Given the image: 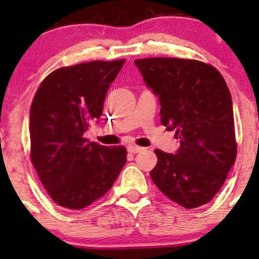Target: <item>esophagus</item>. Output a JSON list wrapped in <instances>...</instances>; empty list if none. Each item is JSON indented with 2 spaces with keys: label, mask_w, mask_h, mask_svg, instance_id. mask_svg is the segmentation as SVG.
Masks as SVG:
<instances>
[{
  "label": "esophagus",
  "mask_w": 259,
  "mask_h": 259,
  "mask_svg": "<svg viewBox=\"0 0 259 259\" xmlns=\"http://www.w3.org/2000/svg\"><path fill=\"white\" fill-rule=\"evenodd\" d=\"M143 150V148H140V146H138V145H129L127 146V151H129V153H132V154H137V153H139V151H142Z\"/></svg>",
  "instance_id": "obj_1"
}]
</instances>
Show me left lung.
Masks as SVG:
<instances>
[{
    "label": "left lung",
    "instance_id": "8db88e82",
    "mask_svg": "<svg viewBox=\"0 0 259 259\" xmlns=\"http://www.w3.org/2000/svg\"><path fill=\"white\" fill-rule=\"evenodd\" d=\"M146 86L158 96L161 124L176 132V154L156 149L150 171L156 187L192 209L218 193L237 156L232 96L221 72L197 60H135Z\"/></svg>",
    "mask_w": 259,
    "mask_h": 259
}]
</instances>
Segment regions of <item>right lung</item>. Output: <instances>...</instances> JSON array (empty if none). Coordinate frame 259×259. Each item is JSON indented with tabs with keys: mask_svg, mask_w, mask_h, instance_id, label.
Wrapping results in <instances>:
<instances>
[{
	"mask_svg": "<svg viewBox=\"0 0 259 259\" xmlns=\"http://www.w3.org/2000/svg\"><path fill=\"white\" fill-rule=\"evenodd\" d=\"M125 60L55 70L41 82L30 110L31 161L55 203L82 209L103 197L126 163L124 146L83 138L103 114L109 86Z\"/></svg>",
	"mask_w": 259,
	"mask_h": 259,
	"instance_id": "right-lung-1",
	"label": "right lung"
}]
</instances>
